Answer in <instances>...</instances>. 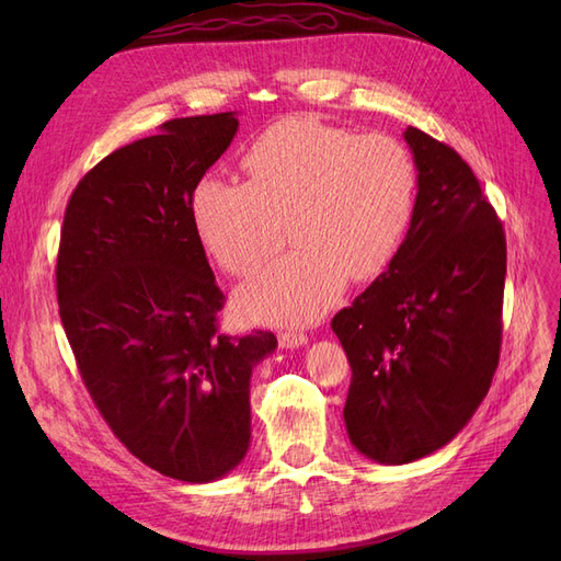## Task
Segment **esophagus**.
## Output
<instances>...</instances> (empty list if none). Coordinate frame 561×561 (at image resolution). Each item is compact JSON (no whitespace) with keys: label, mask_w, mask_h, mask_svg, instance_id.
Segmentation results:
<instances>
[{"label":"esophagus","mask_w":561,"mask_h":561,"mask_svg":"<svg viewBox=\"0 0 561 561\" xmlns=\"http://www.w3.org/2000/svg\"><path fill=\"white\" fill-rule=\"evenodd\" d=\"M278 342H280L283 348H290L293 351V348H299V346L307 344L309 339H307V334H304V332L293 330V332H280L278 334Z\"/></svg>","instance_id":"obj_1"}]
</instances>
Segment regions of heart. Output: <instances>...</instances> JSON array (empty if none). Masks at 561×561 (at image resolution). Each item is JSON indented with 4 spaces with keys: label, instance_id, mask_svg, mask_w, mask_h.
Masks as SVG:
<instances>
[{
    "label": "heart",
    "instance_id": "obj_1",
    "mask_svg": "<svg viewBox=\"0 0 561 561\" xmlns=\"http://www.w3.org/2000/svg\"><path fill=\"white\" fill-rule=\"evenodd\" d=\"M250 180L201 178L192 222L213 260L250 276L290 219L295 250L236 295L248 320L307 325L344 293L348 276L369 280L396 257L416 203L412 151L388 135H358L293 116L266 128L243 157Z\"/></svg>",
    "mask_w": 561,
    "mask_h": 561
}]
</instances>
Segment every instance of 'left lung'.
Listing matches in <instances>:
<instances>
[{
	"label": "left lung",
	"mask_w": 561,
	"mask_h": 561,
	"mask_svg": "<svg viewBox=\"0 0 561 561\" xmlns=\"http://www.w3.org/2000/svg\"><path fill=\"white\" fill-rule=\"evenodd\" d=\"M410 229L383 274L332 318L353 369L351 445L386 466L412 463L463 431L501 351L505 233L470 165L419 128Z\"/></svg>",
	"instance_id": "obj_1"
}]
</instances>
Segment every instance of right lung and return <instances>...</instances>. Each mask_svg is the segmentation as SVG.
<instances>
[{
  "instance_id": "add662e5",
  "label": "right lung",
  "mask_w": 561,
  "mask_h": 561,
  "mask_svg": "<svg viewBox=\"0 0 561 561\" xmlns=\"http://www.w3.org/2000/svg\"><path fill=\"white\" fill-rule=\"evenodd\" d=\"M112 151L67 203L60 320L95 407L165 478H225L250 447V377L278 342L217 332L225 295L192 222L196 182L239 130L236 112L173 118Z\"/></svg>"
}]
</instances>
